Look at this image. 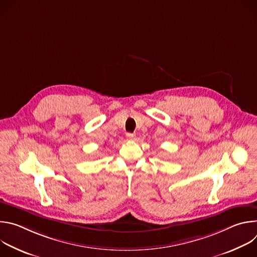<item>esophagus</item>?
<instances>
[{
  "instance_id": "esophagus-1",
  "label": "esophagus",
  "mask_w": 257,
  "mask_h": 257,
  "mask_svg": "<svg viewBox=\"0 0 257 257\" xmlns=\"http://www.w3.org/2000/svg\"><path fill=\"white\" fill-rule=\"evenodd\" d=\"M135 134H133V133H127V138L129 139V140H134L135 139Z\"/></svg>"
}]
</instances>
